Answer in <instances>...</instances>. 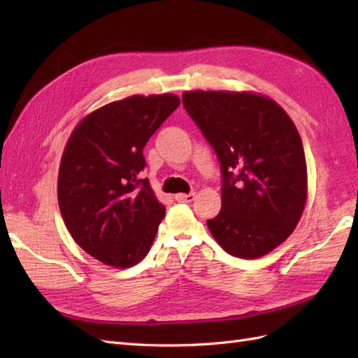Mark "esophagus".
I'll use <instances>...</instances> for the list:
<instances>
[{
  "mask_svg": "<svg viewBox=\"0 0 358 358\" xmlns=\"http://www.w3.org/2000/svg\"><path fill=\"white\" fill-rule=\"evenodd\" d=\"M175 200L180 203H192L195 200V194H177Z\"/></svg>",
  "mask_w": 358,
  "mask_h": 358,
  "instance_id": "1",
  "label": "esophagus"
}]
</instances>
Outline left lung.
<instances>
[{
	"mask_svg": "<svg viewBox=\"0 0 358 358\" xmlns=\"http://www.w3.org/2000/svg\"><path fill=\"white\" fill-rule=\"evenodd\" d=\"M183 104L222 163L220 214L208 220L227 254L260 258L294 232L308 200L305 150L294 121L257 92L187 90Z\"/></svg>",
	"mask_w": 358,
	"mask_h": 358,
	"instance_id": "left-lung-1",
	"label": "left lung"
}]
</instances>
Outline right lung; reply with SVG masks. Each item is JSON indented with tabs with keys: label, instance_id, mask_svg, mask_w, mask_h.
Listing matches in <instances>:
<instances>
[{
	"label": "right lung",
	"instance_id": "right-lung-1",
	"mask_svg": "<svg viewBox=\"0 0 358 358\" xmlns=\"http://www.w3.org/2000/svg\"><path fill=\"white\" fill-rule=\"evenodd\" d=\"M173 94L131 95L87 113L75 126L58 171V204L75 243L112 268L138 264L166 208L148 178L143 148L178 108Z\"/></svg>",
	"mask_w": 358,
	"mask_h": 358
}]
</instances>
